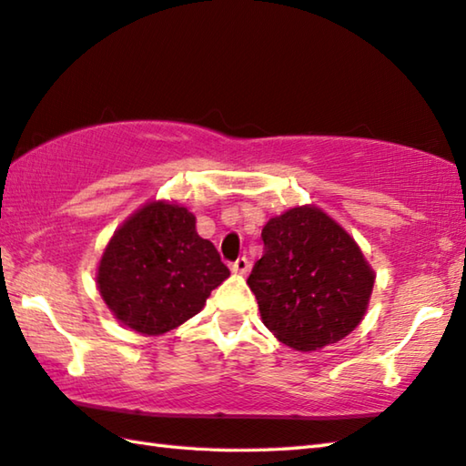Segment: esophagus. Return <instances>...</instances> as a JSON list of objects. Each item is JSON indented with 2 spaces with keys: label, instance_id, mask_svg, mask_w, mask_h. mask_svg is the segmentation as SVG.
<instances>
[{
  "label": "esophagus",
  "instance_id": "esophagus-1",
  "mask_svg": "<svg viewBox=\"0 0 466 466\" xmlns=\"http://www.w3.org/2000/svg\"><path fill=\"white\" fill-rule=\"evenodd\" d=\"M230 268H232V272H236V275H246V272L250 270V262L246 257H240L238 260L230 264Z\"/></svg>",
  "mask_w": 466,
  "mask_h": 466
}]
</instances>
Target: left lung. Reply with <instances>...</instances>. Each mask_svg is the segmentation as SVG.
<instances>
[{
	"label": "left lung",
	"instance_id": "left-lung-1",
	"mask_svg": "<svg viewBox=\"0 0 466 466\" xmlns=\"http://www.w3.org/2000/svg\"><path fill=\"white\" fill-rule=\"evenodd\" d=\"M264 254L248 277L262 323L297 351H315L361 323L373 275L351 236L315 206L290 208L262 228Z\"/></svg>",
	"mask_w": 466,
	"mask_h": 466
}]
</instances>
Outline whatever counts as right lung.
I'll list each match as a JSON object with an SVG mask.
<instances>
[{
    "mask_svg": "<svg viewBox=\"0 0 466 466\" xmlns=\"http://www.w3.org/2000/svg\"><path fill=\"white\" fill-rule=\"evenodd\" d=\"M230 277L214 244L196 232V216L171 202H149L127 218L100 257V297L123 325L161 335L198 315Z\"/></svg>",
    "mask_w": 466,
    "mask_h": 466,
    "instance_id": "right-lung-1",
    "label": "right lung"
}]
</instances>
